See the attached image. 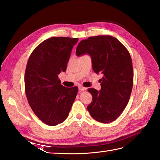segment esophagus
Wrapping results in <instances>:
<instances>
[{"instance_id":"34e87169","label":"esophagus","mask_w":160,"mask_h":160,"mask_svg":"<svg viewBox=\"0 0 160 160\" xmlns=\"http://www.w3.org/2000/svg\"><path fill=\"white\" fill-rule=\"evenodd\" d=\"M86 89H87V88H84V87H83V86H79V90L81 91H84Z\"/></svg>"}]
</instances>
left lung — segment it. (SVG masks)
I'll use <instances>...</instances> for the list:
<instances>
[{
  "mask_svg": "<svg viewBox=\"0 0 160 160\" xmlns=\"http://www.w3.org/2000/svg\"><path fill=\"white\" fill-rule=\"evenodd\" d=\"M85 54L91 58L94 72L103 76L99 91L88 89L93 100L88 110L98 122L111 123L122 113L132 93V58L122 42L108 35L91 37L81 41L76 49V55L81 57Z\"/></svg>",
  "mask_w": 160,
  "mask_h": 160,
  "instance_id": "1",
  "label": "left lung"
}]
</instances>
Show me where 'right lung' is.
<instances>
[{
    "label": "right lung",
    "instance_id": "add662e5",
    "mask_svg": "<svg viewBox=\"0 0 160 160\" xmlns=\"http://www.w3.org/2000/svg\"><path fill=\"white\" fill-rule=\"evenodd\" d=\"M78 38L51 37L42 41L28 59L25 75V93L35 114L48 125L67 118L78 88L61 85L58 75L67 69L72 47Z\"/></svg>",
    "mask_w": 160,
    "mask_h": 160
}]
</instances>
